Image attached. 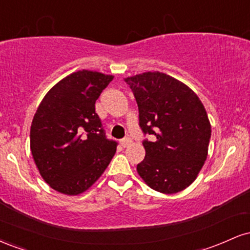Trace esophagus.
Masks as SVG:
<instances>
[{"instance_id":"34e87169","label":"esophagus","mask_w":250,"mask_h":250,"mask_svg":"<svg viewBox=\"0 0 250 250\" xmlns=\"http://www.w3.org/2000/svg\"><path fill=\"white\" fill-rule=\"evenodd\" d=\"M130 143H131V140L129 139V137H127V139H123L122 141H121V146L123 148H127L128 146H130Z\"/></svg>"}]
</instances>
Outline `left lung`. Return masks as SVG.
Returning <instances> with one entry per match:
<instances>
[{"instance_id":"left-lung-1","label":"left lung","mask_w":250,"mask_h":250,"mask_svg":"<svg viewBox=\"0 0 250 250\" xmlns=\"http://www.w3.org/2000/svg\"><path fill=\"white\" fill-rule=\"evenodd\" d=\"M133 90L140 127L154 135L143 141L146 157L137 173L163 194L183 190L196 180L208 156L211 127L199 96L183 82L160 71L125 79Z\"/></svg>"}]
</instances>
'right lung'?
<instances>
[{
  "mask_svg": "<svg viewBox=\"0 0 250 250\" xmlns=\"http://www.w3.org/2000/svg\"><path fill=\"white\" fill-rule=\"evenodd\" d=\"M113 75L79 70L45 94L30 127V150L42 179L59 193L88 190L115 155L95 113L100 94Z\"/></svg>",
  "mask_w": 250,
  "mask_h": 250,
  "instance_id": "add662e5",
  "label": "right lung"
}]
</instances>
